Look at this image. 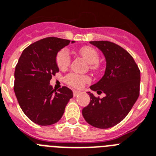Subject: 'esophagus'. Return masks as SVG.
<instances>
[{
    "instance_id": "esophagus-1",
    "label": "esophagus",
    "mask_w": 156,
    "mask_h": 156,
    "mask_svg": "<svg viewBox=\"0 0 156 156\" xmlns=\"http://www.w3.org/2000/svg\"><path fill=\"white\" fill-rule=\"evenodd\" d=\"M80 91H77V90H74L73 91V95L74 96V97H76V96H78V94H80Z\"/></svg>"
}]
</instances>
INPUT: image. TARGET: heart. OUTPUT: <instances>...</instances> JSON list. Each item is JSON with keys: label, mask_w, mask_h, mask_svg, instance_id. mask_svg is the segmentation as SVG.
Segmentation results:
<instances>
[{"label": "heart", "mask_w": 156, "mask_h": 156, "mask_svg": "<svg viewBox=\"0 0 156 156\" xmlns=\"http://www.w3.org/2000/svg\"><path fill=\"white\" fill-rule=\"evenodd\" d=\"M79 53L86 60L90 63L91 69H96L98 67L99 54L98 51L91 46H84L79 49ZM70 54L67 49H61L58 52L56 57V63L60 69H65L70 64ZM65 82L70 87L74 88H81L86 83L90 81V78L87 75H80L75 73H69L65 76Z\"/></svg>", "instance_id": "heart-1"}]
</instances>
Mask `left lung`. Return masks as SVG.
<instances>
[{
    "instance_id": "obj_1",
    "label": "left lung",
    "mask_w": 156,
    "mask_h": 156,
    "mask_svg": "<svg viewBox=\"0 0 156 156\" xmlns=\"http://www.w3.org/2000/svg\"><path fill=\"white\" fill-rule=\"evenodd\" d=\"M104 54L106 71L90 89L102 98L89 92L90 102L82 109L85 120L91 126L107 129L119 123L128 115L140 96V70L126 49L108 41H90Z\"/></svg>"
}]
</instances>
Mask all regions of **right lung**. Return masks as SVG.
I'll list each match as a JSON object with an SVG mask.
<instances>
[{"mask_svg":"<svg viewBox=\"0 0 156 156\" xmlns=\"http://www.w3.org/2000/svg\"><path fill=\"white\" fill-rule=\"evenodd\" d=\"M69 43L54 37L39 40L24 49L16 66L13 90L16 99L25 115L41 126L58 122L73 98L68 87L56 91L49 85L52 76L59 71L57 54Z\"/></svg>","mask_w":156,"mask_h":156,"instance_id":"obj_1","label":"right lung"}]
</instances>
